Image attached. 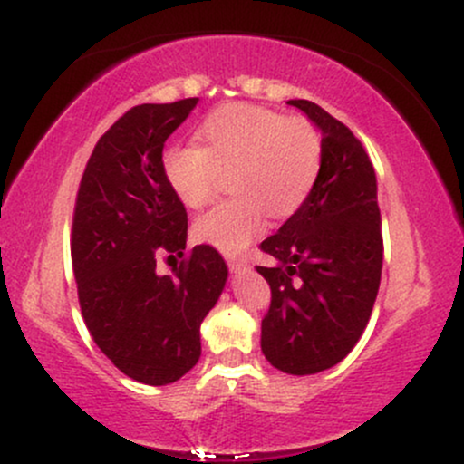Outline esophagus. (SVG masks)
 <instances>
[{
	"mask_svg": "<svg viewBox=\"0 0 464 464\" xmlns=\"http://www.w3.org/2000/svg\"><path fill=\"white\" fill-rule=\"evenodd\" d=\"M227 264L231 268V273H244V270L250 268V262L246 257H227Z\"/></svg>",
	"mask_w": 464,
	"mask_h": 464,
	"instance_id": "34e87169",
	"label": "esophagus"
}]
</instances>
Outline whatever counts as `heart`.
Listing matches in <instances>:
<instances>
[{"label":"heart","instance_id":"b5f03b06","mask_svg":"<svg viewBox=\"0 0 464 464\" xmlns=\"http://www.w3.org/2000/svg\"><path fill=\"white\" fill-rule=\"evenodd\" d=\"M200 146L177 143L163 152V177L189 209L216 198L231 172L233 198L196 220V236L225 253H239L262 233L266 214L295 216L316 188L323 141L303 117L255 104L222 106L202 121Z\"/></svg>","mask_w":464,"mask_h":464}]
</instances>
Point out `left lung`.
<instances>
[{
	"mask_svg": "<svg viewBox=\"0 0 464 464\" xmlns=\"http://www.w3.org/2000/svg\"><path fill=\"white\" fill-rule=\"evenodd\" d=\"M318 126L323 169L305 205L259 248L270 285L262 351L275 369L312 375L349 355L369 323L384 239L375 169L358 137L310 100H290Z\"/></svg>",
	"mask_w": 464,
	"mask_h": 464,
	"instance_id": "left-lung-1",
	"label": "left lung"
}]
</instances>
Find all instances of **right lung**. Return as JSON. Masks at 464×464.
Returning a JSON list of instances; mask_svg holds the SVG:
<instances>
[{"mask_svg":"<svg viewBox=\"0 0 464 464\" xmlns=\"http://www.w3.org/2000/svg\"><path fill=\"white\" fill-rule=\"evenodd\" d=\"M198 98L140 104L95 143L72 225L78 301L100 351L130 380L165 386L200 358V323L227 264L209 244L185 253L188 211L163 177L165 140ZM181 257L172 276L161 258Z\"/></svg>","mask_w":464,"mask_h":464,"instance_id":"1","label":"right lung"}]
</instances>
